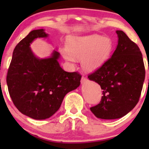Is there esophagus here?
Wrapping results in <instances>:
<instances>
[{"label": "esophagus", "mask_w": 149, "mask_h": 149, "mask_svg": "<svg viewBox=\"0 0 149 149\" xmlns=\"http://www.w3.org/2000/svg\"><path fill=\"white\" fill-rule=\"evenodd\" d=\"M81 83H82V84H85V83H86L87 82V79L85 78V77H81Z\"/></svg>", "instance_id": "1"}]
</instances>
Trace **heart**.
I'll use <instances>...</instances> for the list:
<instances>
[{
	"mask_svg": "<svg viewBox=\"0 0 149 149\" xmlns=\"http://www.w3.org/2000/svg\"><path fill=\"white\" fill-rule=\"evenodd\" d=\"M113 49L111 38L97 34L70 36L67 48L61 49L63 58L73 66L76 59H82L85 70L91 72L100 68L109 58Z\"/></svg>",
	"mask_w": 149,
	"mask_h": 149,
	"instance_id": "1",
	"label": "heart"
}]
</instances>
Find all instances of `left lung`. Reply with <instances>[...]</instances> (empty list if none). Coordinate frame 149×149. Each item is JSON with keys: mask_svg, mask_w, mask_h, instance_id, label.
I'll return each mask as SVG.
<instances>
[{"mask_svg": "<svg viewBox=\"0 0 149 149\" xmlns=\"http://www.w3.org/2000/svg\"><path fill=\"white\" fill-rule=\"evenodd\" d=\"M118 44L111 58L88 76L100 85V102L90 108L95 117L116 119L130 113L139 100L145 78L142 53L125 33L117 30Z\"/></svg>", "mask_w": 149, "mask_h": 149, "instance_id": "8db88e82", "label": "left lung"}]
</instances>
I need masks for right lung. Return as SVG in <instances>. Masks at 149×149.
<instances>
[{
    "label": "right lung",
    "instance_id": "add662e5",
    "mask_svg": "<svg viewBox=\"0 0 149 149\" xmlns=\"http://www.w3.org/2000/svg\"><path fill=\"white\" fill-rule=\"evenodd\" d=\"M44 29L32 30L14 49L7 83L12 101L22 114L36 120L46 119L60 109L65 95L80 85L81 76L68 72L58 62L60 54L39 58L30 48L38 38H47Z\"/></svg>",
    "mask_w": 149,
    "mask_h": 149
}]
</instances>
